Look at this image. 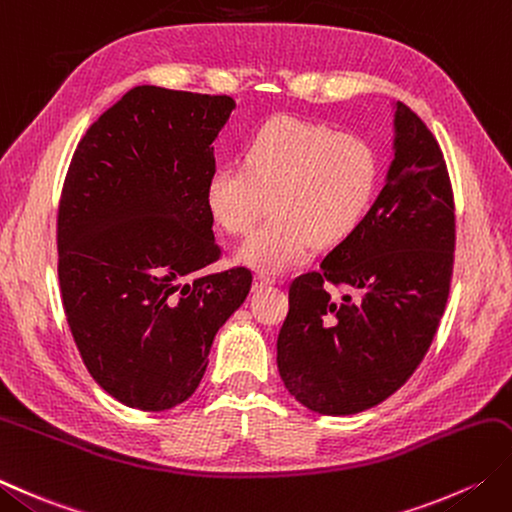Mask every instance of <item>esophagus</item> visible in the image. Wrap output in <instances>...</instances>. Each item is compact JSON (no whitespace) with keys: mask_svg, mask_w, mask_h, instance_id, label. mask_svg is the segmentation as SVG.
<instances>
[{"mask_svg":"<svg viewBox=\"0 0 512 512\" xmlns=\"http://www.w3.org/2000/svg\"><path fill=\"white\" fill-rule=\"evenodd\" d=\"M270 284H275V277H270L266 273L255 275V288H264V286H270Z\"/></svg>","mask_w":512,"mask_h":512,"instance_id":"34e87169","label":"esophagus"}]
</instances>
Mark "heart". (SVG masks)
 Listing matches in <instances>:
<instances>
[{
    "instance_id": "b5f03b06",
    "label": "heart",
    "mask_w": 512,
    "mask_h": 512,
    "mask_svg": "<svg viewBox=\"0 0 512 512\" xmlns=\"http://www.w3.org/2000/svg\"><path fill=\"white\" fill-rule=\"evenodd\" d=\"M379 184L373 146L353 133L299 117H275L248 139L244 164H222L208 177L206 204L230 235H250L239 259L284 270L310 248H333L368 215Z\"/></svg>"
}]
</instances>
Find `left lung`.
<instances>
[{
  "label": "left lung",
  "mask_w": 512,
  "mask_h": 512,
  "mask_svg": "<svg viewBox=\"0 0 512 512\" xmlns=\"http://www.w3.org/2000/svg\"><path fill=\"white\" fill-rule=\"evenodd\" d=\"M395 133L386 186L364 222L288 288L277 368L288 393L319 415L362 413L402 388L448 302L455 199L446 159L402 102ZM333 287L340 295L330 298Z\"/></svg>",
  "instance_id": "8db88e82"
}]
</instances>
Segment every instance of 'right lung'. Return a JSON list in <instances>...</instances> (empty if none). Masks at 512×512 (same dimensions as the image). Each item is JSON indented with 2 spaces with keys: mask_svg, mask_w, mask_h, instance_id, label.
Listing matches in <instances>:
<instances>
[{
  "mask_svg": "<svg viewBox=\"0 0 512 512\" xmlns=\"http://www.w3.org/2000/svg\"><path fill=\"white\" fill-rule=\"evenodd\" d=\"M233 108L228 95L135 86L70 159L57 208L62 306L90 377L130 408L195 393L253 284L246 266L197 275L222 257L206 184Z\"/></svg>",
  "mask_w": 512,
  "mask_h": 512,
  "instance_id": "1",
  "label": "right lung"
}]
</instances>
